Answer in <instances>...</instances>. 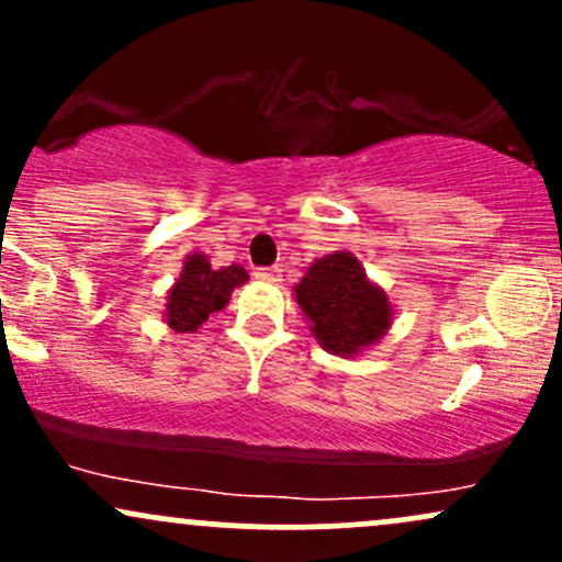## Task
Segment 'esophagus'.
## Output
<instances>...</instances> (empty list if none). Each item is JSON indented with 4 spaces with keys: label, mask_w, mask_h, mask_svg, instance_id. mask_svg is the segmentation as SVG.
<instances>
[{
    "label": "esophagus",
    "mask_w": 562,
    "mask_h": 562,
    "mask_svg": "<svg viewBox=\"0 0 562 562\" xmlns=\"http://www.w3.org/2000/svg\"><path fill=\"white\" fill-rule=\"evenodd\" d=\"M256 277L263 282H280L282 280V269L280 267H269V269H256Z\"/></svg>",
    "instance_id": "obj_1"
}]
</instances>
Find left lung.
Here are the masks:
<instances>
[{
  "label": "left lung",
  "mask_w": 562,
  "mask_h": 562,
  "mask_svg": "<svg viewBox=\"0 0 562 562\" xmlns=\"http://www.w3.org/2000/svg\"><path fill=\"white\" fill-rule=\"evenodd\" d=\"M293 295L317 344L335 357H359L393 325L389 293L348 250H333L308 263Z\"/></svg>",
  "instance_id": "8db88e82"
}]
</instances>
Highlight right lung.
<instances>
[{"label":"right lung","mask_w":562,"mask_h":562,"mask_svg":"<svg viewBox=\"0 0 562 562\" xmlns=\"http://www.w3.org/2000/svg\"><path fill=\"white\" fill-rule=\"evenodd\" d=\"M248 282L240 263L214 269L205 254L184 256L182 272L166 293L164 319L173 333H198L211 314L222 312L229 303L232 290Z\"/></svg>","instance_id":"add662e5"}]
</instances>
